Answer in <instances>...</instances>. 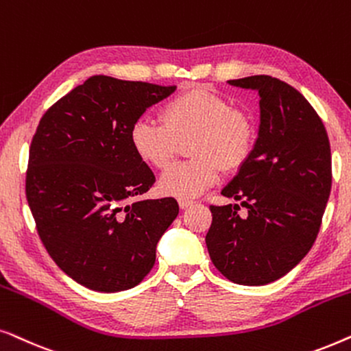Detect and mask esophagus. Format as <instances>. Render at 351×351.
<instances>
[{
	"mask_svg": "<svg viewBox=\"0 0 351 351\" xmlns=\"http://www.w3.org/2000/svg\"><path fill=\"white\" fill-rule=\"evenodd\" d=\"M178 204H180V208H188V207H191V205L193 204H195L194 200H191V199H180L178 200Z\"/></svg>",
	"mask_w": 351,
	"mask_h": 351,
	"instance_id": "1",
	"label": "esophagus"
}]
</instances>
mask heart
<instances>
[{"mask_svg": "<svg viewBox=\"0 0 351 351\" xmlns=\"http://www.w3.org/2000/svg\"><path fill=\"white\" fill-rule=\"evenodd\" d=\"M254 123L241 109L207 90H188L162 107V121L139 119L130 130V143L147 165L165 168L180 143L193 138L194 158L168 168L160 178L163 194L180 199L197 197L217 183L221 168L234 171L244 165L254 143Z\"/></svg>", "mask_w": 351, "mask_h": 351, "instance_id": "b5f03b06", "label": "heart"}]
</instances>
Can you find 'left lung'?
Segmentation results:
<instances>
[{
	"label": "left lung",
	"mask_w": 351,
	"mask_h": 351,
	"mask_svg": "<svg viewBox=\"0 0 351 351\" xmlns=\"http://www.w3.org/2000/svg\"><path fill=\"white\" fill-rule=\"evenodd\" d=\"M231 86L260 96L258 134L250 156L224 186L239 205L210 207L205 236L217 269L241 286H265L292 271L315 244L332 184L330 146L310 102L268 75L237 78Z\"/></svg>",
	"instance_id": "left-lung-1"
}]
</instances>
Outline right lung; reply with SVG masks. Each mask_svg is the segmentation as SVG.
<instances>
[{
	"mask_svg": "<svg viewBox=\"0 0 351 351\" xmlns=\"http://www.w3.org/2000/svg\"><path fill=\"white\" fill-rule=\"evenodd\" d=\"M176 86L90 77L41 117L25 194L40 239L67 276L97 292L138 286L180 207L144 199L156 176L134 154L130 130Z\"/></svg>",
	"mask_w": 351,
	"mask_h": 351,
	"instance_id": "obj_1",
	"label": "right lung"
}]
</instances>
